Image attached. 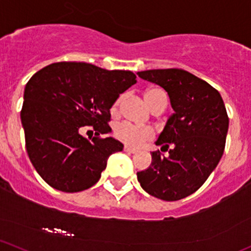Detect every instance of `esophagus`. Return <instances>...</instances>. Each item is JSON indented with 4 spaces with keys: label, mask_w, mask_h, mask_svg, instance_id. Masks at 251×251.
<instances>
[{
    "label": "esophagus",
    "mask_w": 251,
    "mask_h": 251,
    "mask_svg": "<svg viewBox=\"0 0 251 251\" xmlns=\"http://www.w3.org/2000/svg\"><path fill=\"white\" fill-rule=\"evenodd\" d=\"M124 151L130 152V154H134V152H137V149H134V148H131L128 146H125L124 147Z\"/></svg>",
    "instance_id": "esophagus-1"
}]
</instances>
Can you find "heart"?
<instances>
[{
    "label": "heart",
    "mask_w": 251,
    "mask_h": 251,
    "mask_svg": "<svg viewBox=\"0 0 251 251\" xmlns=\"http://www.w3.org/2000/svg\"><path fill=\"white\" fill-rule=\"evenodd\" d=\"M162 94H165V92L160 90V89H150V90H148L144 97H146V101L149 104V107L152 104L155 97ZM119 102H120V100L115 101L114 105H113V110L117 109ZM114 136L115 138L121 141L123 143L132 147H139L146 143V142L150 141L154 137V132H152L151 128L146 127V126H138L128 123V121H121V123L115 125Z\"/></svg>",
    "instance_id": "1"
}]
</instances>
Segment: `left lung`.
<instances>
[{
    "label": "left lung",
    "instance_id": "8db88e82",
    "mask_svg": "<svg viewBox=\"0 0 251 251\" xmlns=\"http://www.w3.org/2000/svg\"><path fill=\"white\" fill-rule=\"evenodd\" d=\"M138 77L167 91L174 113L168 118L151 152L149 168L137 172L143 190L163 201L194 194L215 170L224 154L228 117L216 89L180 68L149 70Z\"/></svg>",
    "mask_w": 251,
    "mask_h": 251
}]
</instances>
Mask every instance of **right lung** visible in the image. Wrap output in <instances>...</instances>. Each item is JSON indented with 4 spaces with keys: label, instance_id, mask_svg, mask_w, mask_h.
<instances>
[{
    "label": "right lung",
    "instance_id": "obj_1",
    "mask_svg": "<svg viewBox=\"0 0 251 251\" xmlns=\"http://www.w3.org/2000/svg\"><path fill=\"white\" fill-rule=\"evenodd\" d=\"M131 71H108L86 62H55L35 73L24 91L20 118L33 167L51 188L78 192L101 178L107 160L123 143L101 138L112 128L110 108L136 84ZM92 126L97 136L80 134Z\"/></svg>",
    "mask_w": 251,
    "mask_h": 251
}]
</instances>
